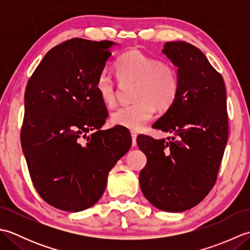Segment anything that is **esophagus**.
Listing matches in <instances>:
<instances>
[{
	"instance_id": "esophagus-1",
	"label": "esophagus",
	"mask_w": 250,
	"mask_h": 250,
	"mask_svg": "<svg viewBox=\"0 0 250 250\" xmlns=\"http://www.w3.org/2000/svg\"><path fill=\"white\" fill-rule=\"evenodd\" d=\"M131 136H132V146H136V136H137V134L135 133V132L132 131Z\"/></svg>"
}]
</instances>
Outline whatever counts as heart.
<instances>
[{"mask_svg":"<svg viewBox=\"0 0 250 250\" xmlns=\"http://www.w3.org/2000/svg\"><path fill=\"white\" fill-rule=\"evenodd\" d=\"M116 72L121 83H135V102L115 110L111 122L132 131L144 129L159 110L168 109L178 93L177 71L167 61H160L140 50H130L116 62ZM95 89L101 101L108 107L114 106L118 88L107 72L100 73Z\"/></svg>","mask_w":250,"mask_h":250,"instance_id":"heart-1","label":"heart"}]
</instances>
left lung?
Returning a JSON list of instances; mask_svg holds the SVG:
<instances>
[{"instance_id":"8db88e82","label":"left lung","mask_w":250,"mask_h":250,"mask_svg":"<svg viewBox=\"0 0 250 250\" xmlns=\"http://www.w3.org/2000/svg\"><path fill=\"white\" fill-rule=\"evenodd\" d=\"M162 52L177 66L179 87L173 105L152 126L173 136H137L147 157L140 186L157 208L184 211L216 183L229 133L227 93L224 78L195 46L167 42Z\"/></svg>"}]
</instances>
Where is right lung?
Returning a JSON list of instances; mask_svg holds the SVG:
<instances>
[{"label":"right lung","instance_id":"right-lung-1","mask_svg":"<svg viewBox=\"0 0 250 250\" xmlns=\"http://www.w3.org/2000/svg\"><path fill=\"white\" fill-rule=\"evenodd\" d=\"M113 46L68 40L47 52L26 84L21 147L36 191L56 208L81 211L97 203L131 147L125 129L100 130L108 114L95 82Z\"/></svg>","mask_w":250,"mask_h":250}]
</instances>
